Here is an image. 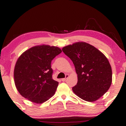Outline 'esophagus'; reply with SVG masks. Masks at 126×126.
Instances as JSON below:
<instances>
[{
  "label": "esophagus",
  "mask_w": 126,
  "mask_h": 126,
  "mask_svg": "<svg viewBox=\"0 0 126 126\" xmlns=\"http://www.w3.org/2000/svg\"><path fill=\"white\" fill-rule=\"evenodd\" d=\"M65 78H63V79H61V80L63 81H65L66 80V79H67V78L69 77V75H68V74H66V75H65Z\"/></svg>",
  "instance_id": "34e87169"
}]
</instances>
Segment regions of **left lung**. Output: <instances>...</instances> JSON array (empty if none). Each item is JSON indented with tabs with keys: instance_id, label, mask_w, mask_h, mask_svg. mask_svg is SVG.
Returning a JSON list of instances; mask_svg holds the SVG:
<instances>
[{
	"instance_id": "obj_1",
	"label": "left lung",
	"mask_w": 126,
	"mask_h": 126,
	"mask_svg": "<svg viewBox=\"0 0 126 126\" xmlns=\"http://www.w3.org/2000/svg\"><path fill=\"white\" fill-rule=\"evenodd\" d=\"M62 50L75 66L78 82L73 91L78 96L93 102L108 91L112 81V68L101 51L84 42L67 45Z\"/></svg>"
}]
</instances>
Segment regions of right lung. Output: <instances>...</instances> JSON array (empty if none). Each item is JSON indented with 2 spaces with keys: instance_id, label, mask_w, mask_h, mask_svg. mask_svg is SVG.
Masks as SVG:
<instances>
[{
  "instance_id": "right-lung-1",
  "label": "right lung",
  "mask_w": 126,
  "mask_h": 126,
  "mask_svg": "<svg viewBox=\"0 0 126 126\" xmlns=\"http://www.w3.org/2000/svg\"><path fill=\"white\" fill-rule=\"evenodd\" d=\"M61 52L58 47L42 45L29 48L20 56L14 67V79L22 96L41 104L55 94L59 82L52 79L51 63Z\"/></svg>"
}]
</instances>
